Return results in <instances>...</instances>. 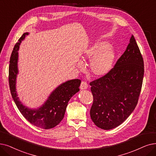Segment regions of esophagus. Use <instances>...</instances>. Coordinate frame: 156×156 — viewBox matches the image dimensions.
<instances>
[{"label": "esophagus", "mask_w": 156, "mask_h": 156, "mask_svg": "<svg viewBox=\"0 0 156 156\" xmlns=\"http://www.w3.org/2000/svg\"><path fill=\"white\" fill-rule=\"evenodd\" d=\"M88 84H87L86 82L82 81L81 84H80V88L81 90H86L88 88Z\"/></svg>", "instance_id": "1"}]
</instances>
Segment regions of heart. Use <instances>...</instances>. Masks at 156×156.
I'll use <instances>...</instances> for the list:
<instances>
[{
  "instance_id": "1",
  "label": "heart",
  "mask_w": 156,
  "mask_h": 156,
  "mask_svg": "<svg viewBox=\"0 0 156 156\" xmlns=\"http://www.w3.org/2000/svg\"><path fill=\"white\" fill-rule=\"evenodd\" d=\"M115 59L113 48L106 41H98L92 45L84 53L83 59L90 62L91 73L96 77H102L112 69ZM77 67L84 68L83 61H79Z\"/></svg>"
}]
</instances>
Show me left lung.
I'll list each match as a JSON object with an SVG mask.
<instances>
[{"label": "left lung", "mask_w": 156, "mask_h": 156, "mask_svg": "<svg viewBox=\"0 0 156 156\" xmlns=\"http://www.w3.org/2000/svg\"><path fill=\"white\" fill-rule=\"evenodd\" d=\"M144 62L133 35L126 51L106 75L90 83L92 121L101 129L120 126L133 113L139 99Z\"/></svg>", "instance_id": "left-lung-1"}]
</instances>
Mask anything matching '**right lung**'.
I'll list each match as a JSON object with an SVG mask.
<instances>
[{
    "instance_id": "right-lung-1",
    "label": "right lung",
    "mask_w": 156,
    "mask_h": 156,
    "mask_svg": "<svg viewBox=\"0 0 156 156\" xmlns=\"http://www.w3.org/2000/svg\"><path fill=\"white\" fill-rule=\"evenodd\" d=\"M29 33H25L18 40L11 53L9 66V84L11 94L16 106L23 117L33 125L42 129H52L63 119L66 108L71 97L79 91L80 79H72L61 84L50 95L46 102L38 109H29L23 105L17 97L16 79L20 45Z\"/></svg>"
}]
</instances>
